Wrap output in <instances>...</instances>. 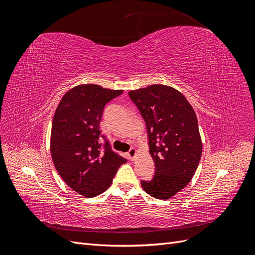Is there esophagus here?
<instances>
[{
	"instance_id": "1",
	"label": "esophagus",
	"mask_w": 255,
	"mask_h": 255,
	"mask_svg": "<svg viewBox=\"0 0 255 255\" xmlns=\"http://www.w3.org/2000/svg\"><path fill=\"white\" fill-rule=\"evenodd\" d=\"M128 156L130 160H134L135 156H136V149L135 148H130L129 151L128 152Z\"/></svg>"
}]
</instances>
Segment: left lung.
Instances as JSON below:
<instances>
[{"label":"left lung","instance_id":"left-lung-1","mask_svg":"<svg viewBox=\"0 0 255 255\" xmlns=\"http://www.w3.org/2000/svg\"><path fill=\"white\" fill-rule=\"evenodd\" d=\"M144 120L155 172L141 181L146 194L169 199L194 176L202 154L196 113L181 92L165 85H151L128 92Z\"/></svg>","mask_w":255,"mask_h":255}]
</instances>
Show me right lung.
<instances>
[{
	"instance_id": "obj_1",
	"label": "right lung",
	"mask_w": 255,
	"mask_h": 255,
	"mask_svg": "<svg viewBox=\"0 0 255 255\" xmlns=\"http://www.w3.org/2000/svg\"><path fill=\"white\" fill-rule=\"evenodd\" d=\"M122 90L81 85L61 99L52 123L54 166L69 187L87 198L102 194L127 159L113 152L100 130L105 105ZM103 137L106 141L99 143Z\"/></svg>"
}]
</instances>
